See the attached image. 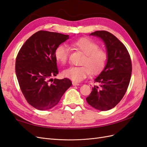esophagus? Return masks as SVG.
<instances>
[{"label":"esophagus","mask_w":147,"mask_h":147,"mask_svg":"<svg viewBox=\"0 0 147 147\" xmlns=\"http://www.w3.org/2000/svg\"><path fill=\"white\" fill-rule=\"evenodd\" d=\"M72 84H73V86H78V85H80V84L78 83L75 82H72Z\"/></svg>","instance_id":"1"}]
</instances>
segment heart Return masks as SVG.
I'll return each instance as SVG.
<instances>
[{
	"label": "heart",
	"mask_w": 147,
	"mask_h": 147,
	"mask_svg": "<svg viewBox=\"0 0 147 147\" xmlns=\"http://www.w3.org/2000/svg\"><path fill=\"white\" fill-rule=\"evenodd\" d=\"M75 50L84 55L80 62L81 66H73L65 70L64 76L74 82H80L85 79L90 74L96 75L104 69L107 63L108 53L104 49L99 48V45L89 38H82L70 43ZM56 59L65 64L69 56V48L64 44L57 47L55 51Z\"/></svg>",
	"instance_id": "obj_1"
}]
</instances>
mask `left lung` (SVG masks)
<instances>
[{"label": "left lung", "mask_w": 147, "mask_h": 147, "mask_svg": "<svg viewBox=\"0 0 147 147\" xmlns=\"http://www.w3.org/2000/svg\"><path fill=\"white\" fill-rule=\"evenodd\" d=\"M91 35L105 42L109 58L104 69L94 80L99 86L93 87L86 99L93 108L109 110L121 101L127 90L132 73L131 56L124 44L110 32L97 30Z\"/></svg>", "instance_id": "1"}]
</instances>
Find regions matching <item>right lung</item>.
Wrapping results in <instances>:
<instances>
[{
    "label": "right lung",
    "instance_id": "obj_1",
    "mask_svg": "<svg viewBox=\"0 0 147 147\" xmlns=\"http://www.w3.org/2000/svg\"><path fill=\"white\" fill-rule=\"evenodd\" d=\"M68 35L39 30L21 47L16 58L15 72L22 93L35 109L45 110L58 104L72 85L69 79L53 80L58 74L55 51Z\"/></svg>",
    "mask_w": 147,
    "mask_h": 147
}]
</instances>
